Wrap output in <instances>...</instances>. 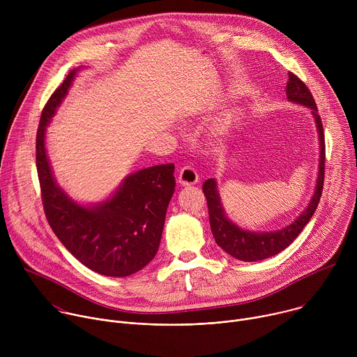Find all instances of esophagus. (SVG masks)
Returning <instances> with one entry per match:
<instances>
[{
  "mask_svg": "<svg viewBox=\"0 0 357 357\" xmlns=\"http://www.w3.org/2000/svg\"><path fill=\"white\" fill-rule=\"evenodd\" d=\"M178 182L182 186H190V185H195L199 182V175L192 167H183L179 172Z\"/></svg>",
  "mask_w": 357,
  "mask_h": 357,
  "instance_id": "esophagus-1",
  "label": "esophagus"
}]
</instances>
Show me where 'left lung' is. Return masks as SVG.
<instances>
[{"instance_id":"obj_1","label":"left lung","mask_w":357,"mask_h":357,"mask_svg":"<svg viewBox=\"0 0 357 357\" xmlns=\"http://www.w3.org/2000/svg\"><path fill=\"white\" fill-rule=\"evenodd\" d=\"M287 97L291 103H296L312 110L311 113L315 119L319 137V171L317 178V186L307 209H305L292 223H289L285 227H281L280 230L250 231L237 226L226 215L218 190V182L213 178H211L203 183V193H205L208 200L209 222L213 237L218 245H220L231 257L241 261L264 260L285 250L298 237L303 227L308 225L321 200L325 176V135L324 126L318 114V107L315 105L314 96L308 90L307 84L291 72L288 73Z\"/></svg>"}]
</instances>
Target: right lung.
Here are the masks:
<instances>
[{
  "mask_svg": "<svg viewBox=\"0 0 357 357\" xmlns=\"http://www.w3.org/2000/svg\"><path fill=\"white\" fill-rule=\"evenodd\" d=\"M73 69L43 107L36 132V169L46 219L61 243L87 268L106 277H128L158 251L175 165L144 168L128 175L106 200L80 205L55 181L46 154V127L66 97Z\"/></svg>",
  "mask_w": 357,
  "mask_h": 357,
  "instance_id": "1",
  "label": "right lung"
}]
</instances>
